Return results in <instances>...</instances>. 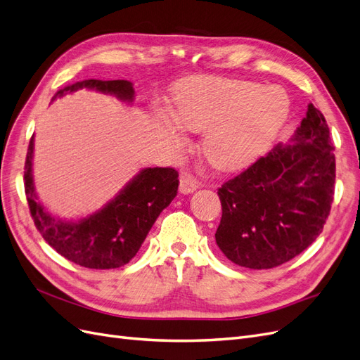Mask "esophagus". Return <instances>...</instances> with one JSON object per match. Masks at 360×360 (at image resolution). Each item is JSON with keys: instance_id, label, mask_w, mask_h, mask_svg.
I'll use <instances>...</instances> for the list:
<instances>
[{"instance_id": "obj_1", "label": "esophagus", "mask_w": 360, "mask_h": 360, "mask_svg": "<svg viewBox=\"0 0 360 360\" xmlns=\"http://www.w3.org/2000/svg\"><path fill=\"white\" fill-rule=\"evenodd\" d=\"M200 188L197 179H193L189 174H181L180 176V192L181 193H192Z\"/></svg>"}]
</instances>
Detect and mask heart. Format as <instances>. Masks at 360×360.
Listing matches in <instances>:
<instances>
[{
  "label": "heart",
  "instance_id": "obj_1",
  "mask_svg": "<svg viewBox=\"0 0 360 360\" xmlns=\"http://www.w3.org/2000/svg\"><path fill=\"white\" fill-rule=\"evenodd\" d=\"M275 90L250 81L205 76L180 90L174 118L186 130H205L202 153L212 167L234 171L254 160L274 139L288 112Z\"/></svg>",
  "mask_w": 360,
  "mask_h": 360
}]
</instances>
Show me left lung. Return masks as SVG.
I'll use <instances>...</instances> for the list:
<instances>
[{
	"mask_svg": "<svg viewBox=\"0 0 360 360\" xmlns=\"http://www.w3.org/2000/svg\"><path fill=\"white\" fill-rule=\"evenodd\" d=\"M292 144H278L217 191L216 243L234 264L274 269L323 231L335 192V155L324 115L312 103Z\"/></svg>",
	"mask_w": 360,
	"mask_h": 360,
	"instance_id": "left-lung-1",
	"label": "left lung"
}]
</instances>
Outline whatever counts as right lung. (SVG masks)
Here are the masks:
<instances>
[{"mask_svg":"<svg viewBox=\"0 0 360 360\" xmlns=\"http://www.w3.org/2000/svg\"><path fill=\"white\" fill-rule=\"evenodd\" d=\"M79 89H93L132 102L135 90L124 79H85L64 86L56 93L63 96ZM31 136L25 159V195L30 213L41 237L57 252L75 264L89 269H117L127 264L139 250L160 212L176 198L179 172L174 168H146L126 184L117 197L102 210L81 221H61L49 214L34 192L32 183Z\"/></svg>","mask_w":360,"mask_h":360,"instance_id":"1","label":"right lung"}]
</instances>
